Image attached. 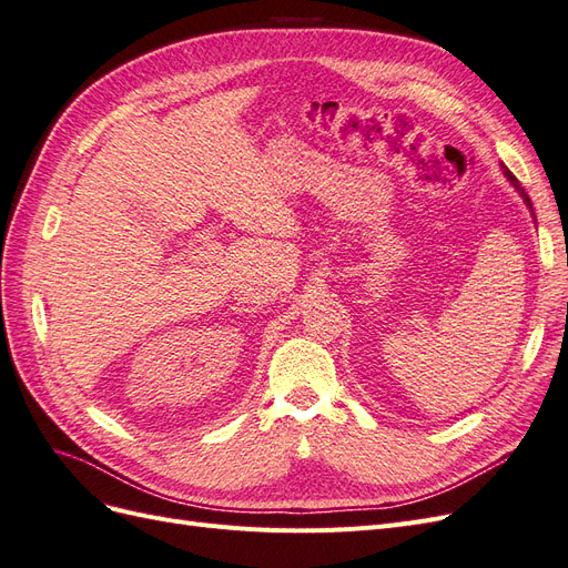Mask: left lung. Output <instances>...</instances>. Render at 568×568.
I'll list each match as a JSON object with an SVG mask.
<instances>
[{
	"mask_svg": "<svg viewBox=\"0 0 568 568\" xmlns=\"http://www.w3.org/2000/svg\"><path fill=\"white\" fill-rule=\"evenodd\" d=\"M500 168H503V173H505V178H507V180L511 182V186H514V189H517V192H519V196L524 199V203H526V209L530 211V217H532V222H536V213H532V203H530L528 194L524 192V186L519 184V180H517V178H514V175L509 173V170H507V165H505V163H500Z\"/></svg>",
	"mask_w": 568,
	"mask_h": 568,
	"instance_id": "8db88e82",
	"label": "left lung"
}]
</instances>
